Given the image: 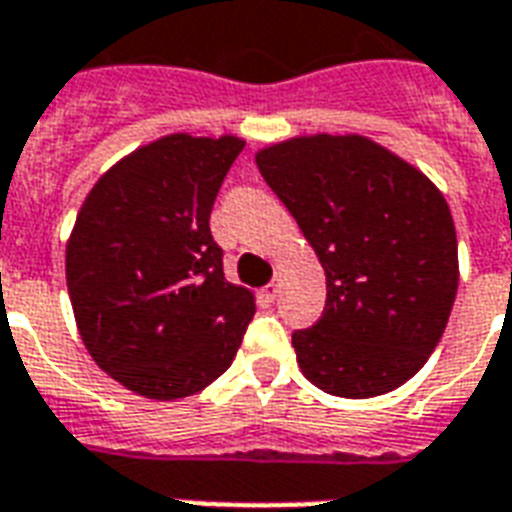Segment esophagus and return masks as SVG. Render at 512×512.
<instances>
[{"mask_svg":"<svg viewBox=\"0 0 512 512\" xmlns=\"http://www.w3.org/2000/svg\"><path fill=\"white\" fill-rule=\"evenodd\" d=\"M261 297L267 299V302H275V297H278V283H275V280L267 283V286L261 288Z\"/></svg>","mask_w":512,"mask_h":512,"instance_id":"1","label":"esophagus"}]
</instances>
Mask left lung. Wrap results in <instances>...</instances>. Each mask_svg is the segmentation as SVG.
Wrapping results in <instances>:
<instances>
[{"label":"left lung","mask_w":512,"mask_h":512,"mask_svg":"<svg viewBox=\"0 0 512 512\" xmlns=\"http://www.w3.org/2000/svg\"><path fill=\"white\" fill-rule=\"evenodd\" d=\"M326 272L318 324L291 334L326 394L380 397L437 348L459 288L451 207L421 169L361 134H310L256 153Z\"/></svg>","instance_id":"1"}]
</instances>
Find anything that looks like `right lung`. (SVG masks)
<instances>
[{"label":"right lung","instance_id":"obj_1","mask_svg":"<svg viewBox=\"0 0 512 512\" xmlns=\"http://www.w3.org/2000/svg\"><path fill=\"white\" fill-rule=\"evenodd\" d=\"M245 142L167 134L88 191L67 242V288L91 359L134 394L172 402L221 378L256 313L224 278L210 210Z\"/></svg>","mask_w":512,"mask_h":512}]
</instances>
